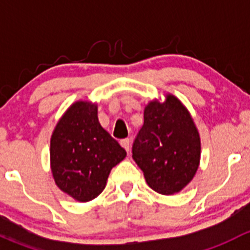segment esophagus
I'll return each mask as SVG.
<instances>
[{
  "instance_id": "34e87169",
  "label": "esophagus",
  "mask_w": 250,
  "mask_h": 250,
  "mask_svg": "<svg viewBox=\"0 0 250 250\" xmlns=\"http://www.w3.org/2000/svg\"><path fill=\"white\" fill-rule=\"evenodd\" d=\"M121 145H122V147L125 148L127 152H129V151H130V139L125 138V139L121 140Z\"/></svg>"
}]
</instances>
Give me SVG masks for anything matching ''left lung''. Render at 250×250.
Wrapping results in <instances>:
<instances>
[{
    "mask_svg": "<svg viewBox=\"0 0 250 250\" xmlns=\"http://www.w3.org/2000/svg\"><path fill=\"white\" fill-rule=\"evenodd\" d=\"M133 160L146 183L162 195L183 190L200 165L201 140L188 109L174 95L163 104L151 102L132 147Z\"/></svg>",
    "mask_w": 250,
    "mask_h": 250,
    "instance_id": "obj_1",
    "label": "left lung"
}]
</instances>
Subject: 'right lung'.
Instances as JSON below:
<instances>
[{
	"instance_id": "add662e5",
	"label": "right lung",
	"mask_w": 250,
	"mask_h": 250,
	"mask_svg": "<svg viewBox=\"0 0 250 250\" xmlns=\"http://www.w3.org/2000/svg\"><path fill=\"white\" fill-rule=\"evenodd\" d=\"M125 156V148L100 125L97 105L87 102L69 107L50 139L55 184L80 202L103 192L111 169Z\"/></svg>"
}]
</instances>
